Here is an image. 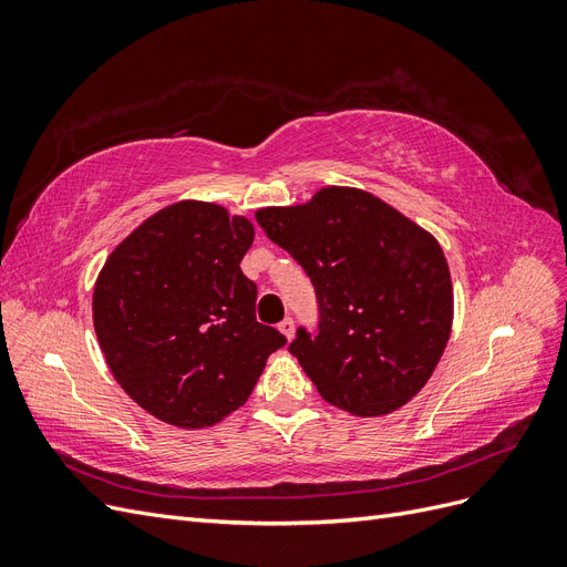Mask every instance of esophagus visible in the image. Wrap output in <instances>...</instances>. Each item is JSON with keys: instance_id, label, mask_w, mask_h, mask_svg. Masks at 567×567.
Masks as SVG:
<instances>
[{"instance_id": "obj_1", "label": "esophagus", "mask_w": 567, "mask_h": 567, "mask_svg": "<svg viewBox=\"0 0 567 567\" xmlns=\"http://www.w3.org/2000/svg\"><path fill=\"white\" fill-rule=\"evenodd\" d=\"M279 331H281L288 340H293V336H296V321L290 319V317H286V319L279 323Z\"/></svg>"}]
</instances>
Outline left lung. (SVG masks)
Masks as SVG:
<instances>
[{
    "mask_svg": "<svg viewBox=\"0 0 567 567\" xmlns=\"http://www.w3.org/2000/svg\"><path fill=\"white\" fill-rule=\"evenodd\" d=\"M257 225L310 277L317 336L288 350L321 398L383 416L431 379L447 348L452 277L435 238L373 194L326 186L305 205L262 208Z\"/></svg>",
    "mask_w": 567,
    "mask_h": 567,
    "instance_id": "1",
    "label": "left lung"
}]
</instances>
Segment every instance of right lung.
<instances>
[{
  "instance_id": "right-lung-1",
  "label": "right lung",
  "mask_w": 567,
  "mask_h": 567,
  "mask_svg": "<svg viewBox=\"0 0 567 567\" xmlns=\"http://www.w3.org/2000/svg\"><path fill=\"white\" fill-rule=\"evenodd\" d=\"M246 217L179 200L120 244L94 286V331L115 381L156 419L208 427L241 406L286 338L255 319Z\"/></svg>"
}]
</instances>
